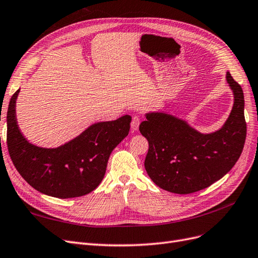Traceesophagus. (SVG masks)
Listing matches in <instances>:
<instances>
[{"mask_svg":"<svg viewBox=\"0 0 258 258\" xmlns=\"http://www.w3.org/2000/svg\"><path fill=\"white\" fill-rule=\"evenodd\" d=\"M139 124H140V120H139V118L137 117V115H135V117L133 118V120L131 122V130H132L133 133L136 132L138 130Z\"/></svg>","mask_w":258,"mask_h":258,"instance_id":"esophagus-1","label":"esophagus"}]
</instances>
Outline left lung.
Here are the masks:
<instances>
[{
	"label": "left lung",
	"mask_w": 258,
	"mask_h": 258,
	"mask_svg": "<svg viewBox=\"0 0 258 258\" xmlns=\"http://www.w3.org/2000/svg\"><path fill=\"white\" fill-rule=\"evenodd\" d=\"M234 105L222 127L198 132L176 115L165 111L147 112L139 131L147 138L145 160L148 176L161 188L189 194L210 186L234 167L246 137L242 88L226 73Z\"/></svg>",
	"instance_id": "8db88e82"
}]
</instances>
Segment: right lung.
<instances>
[{
	"mask_svg": "<svg viewBox=\"0 0 258 258\" xmlns=\"http://www.w3.org/2000/svg\"><path fill=\"white\" fill-rule=\"evenodd\" d=\"M12 96L7 110V148L16 169L38 192L56 198L84 196L101 183L113 149L128 135L132 117L91 124L77 137L56 148L31 144L21 133Z\"/></svg>",
	"mask_w": 258,
	"mask_h": 258,
	"instance_id": "add662e5",
	"label": "right lung"
}]
</instances>
